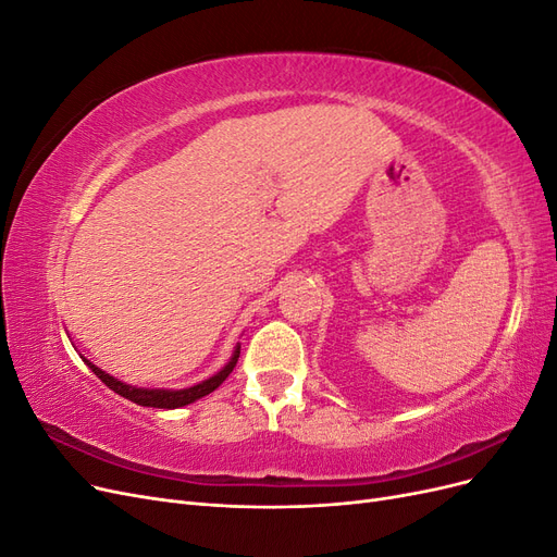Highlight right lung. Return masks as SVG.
I'll return each instance as SVG.
<instances>
[{"label": "right lung", "instance_id": "obj_1", "mask_svg": "<svg viewBox=\"0 0 557 557\" xmlns=\"http://www.w3.org/2000/svg\"><path fill=\"white\" fill-rule=\"evenodd\" d=\"M239 350H242V346L234 348L230 362L221 369V372H215L213 376L205 379V381L197 383V385L181 387V391H164V387H137V385H129V383H123V381H117L115 376L102 372V369H99L97 364H92V362L86 360V358H83V362H86V364L92 369V372H95V376H97L99 381H102V383H107L113 393H117V395L129 399V401H134V404H139V407L181 409V407H188V404H193V401H197V399H201V397H207L209 393H213L215 387L221 385V383L232 374V369L237 367Z\"/></svg>", "mask_w": 557, "mask_h": 557}]
</instances>
